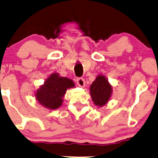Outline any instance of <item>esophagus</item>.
<instances>
[{"label":"esophagus","mask_w":158,"mask_h":158,"mask_svg":"<svg viewBox=\"0 0 158 158\" xmlns=\"http://www.w3.org/2000/svg\"><path fill=\"white\" fill-rule=\"evenodd\" d=\"M76 82H77V85L80 87H84L85 85V79L83 78H78L76 79Z\"/></svg>","instance_id":"esophagus-1"}]
</instances>
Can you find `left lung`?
I'll list each match as a JSON object with an SVG mask.
<instances>
[{"mask_svg":"<svg viewBox=\"0 0 158 158\" xmlns=\"http://www.w3.org/2000/svg\"><path fill=\"white\" fill-rule=\"evenodd\" d=\"M111 85L103 76H98L90 87V94L92 101L97 106L104 105L111 95Z\"/></svg>","mask_w":158,"mask_h":158,"instance_id":"obj_1","label":"left lung"}]
</instances>
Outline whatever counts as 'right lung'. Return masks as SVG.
<instances>
[{
    "instance_id": "right-lung-1",
    "label": "right lung",
    "mask_w": 158,
    "mask_h": 158,
    "mask_svg": "<svg viewBox=\"0 0 158 158\" xmlns=\"http://www.w3.org/2000/svg\"><path fill=\"white\" fill-rule=\"evenodd\" d=\"M74 85L73 82L70 79L60 77L57 73H54L37 91L36 99L48 108L57 109L62 104L63 97L66 89L74 87Z\"/></svg>"
}]
</instances>
